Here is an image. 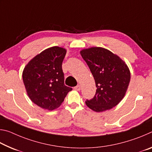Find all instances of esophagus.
Masks as SVG:
<instances>
[{"label":"esophagus","instance_id":"esophagus-1","mask_svg":"<svg viewBox=\"0 0 152 152\" xmlns=\"http://www.w3.org/2000/svg\"><path fill=\"white\" fill-rule=\"evenodd\" d=\"M74 90H76V91H80V85H77L76 86L74 87Z\"/></svg>","mask_w":152,"mask_h":152}]
</instances>
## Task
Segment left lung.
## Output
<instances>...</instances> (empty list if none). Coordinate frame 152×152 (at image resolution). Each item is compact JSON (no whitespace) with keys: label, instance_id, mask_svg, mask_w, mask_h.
Segmentation results:
<instances>
[{"label":"left lung","instance_id":"8db88e82","mask_svg":"<svg viewBox=\"0 0 152 152\" xmlns=\"http://www.w3.org/2000/svg\"><path fill=\"white\" fill-rule=\"evenodd\" d=\"M94 77L96 91L94 97L86 99V104L96 112L109 110L124 97L130 82L128 67L119 56L99 47L80 51Z\"/></svg>","mask_w":152,"mask_h":152}]
</instances>
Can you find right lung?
Returning <instances> with one entry per match:
<instances>
[{"instance_id":"1","label":"right lung","mask_w":152,"mask_h":152,"mask_svg":"<svg viewBox=\"0 0 152 152\" xmlns=\"http://www.w3.org/2000/svg\"><path fill=\"white\" fill-rule=\"evenodd\" d=\"M66 50L51 47L31 60L23 72L27 94L37 106L52 110L62 103L72 88L64 84L62 62Z\"/></svg>"}]
</instances>
